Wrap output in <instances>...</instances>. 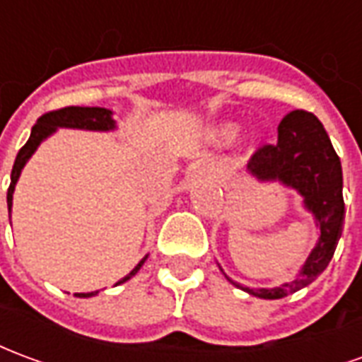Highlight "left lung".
Instances as JSON below:
<instances>
[{
    "instance_id": "1",
    "label": "left lung",
    "mask_w": 362,
    "mask_h": 362,
    "mask_svg": "<svg viewBox=\"0 0 362 362\" xmlns=\"http://www.w3.org/2000/svg\"><path fill=\"white\" fill-rule=\"evenodd\" d=\"M248 170L259 180H281L295 188L320 227L318 244L295 281L273 288H250L227 277L233 285L254 296L283 298L310 285L334 258L345 219L341 160L322 122L312 112L293 110L277 126V143H267L254 151Z\"/></svg>"
}]
</instances>
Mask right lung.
Returning a JSON list of instances; mask_svg holds the SVG:
<instances>
[{
	"label": "right lung",
	"instance_id": "1",
	"mask_svg": "<svg viewBox=\"0 0 362 362\" xmlns=\"http://www.w3.org/2000/svg\"><path fill=\"white\" fill-rule=\"evenodd\" d=\"M56 127H77V129H98V132H106V129H112L114 127V119H112V112L106 110V108H98V106H66V108H58V110H52L42 114L40 118L36 119V124L33 126V132H30V137L28 141L21 147V151L17 153V158L13 163L11 170V184H9V189H7V207L11 211L13 204V192H15V184L19 180V174L23 170V166L27 165V160L30 158V155L35 153L36 147L40 145L42 139H46L48 135L56 132ZM143 258L137 266L134 267V272L126 275L124 279H119L116 285L127 281L132 275L139 272V267L145 264ZM95 293H75V296H93Z\"/></svg>",
	"mask_w": 362,
	"mask_h": 362
}]
</instances>
